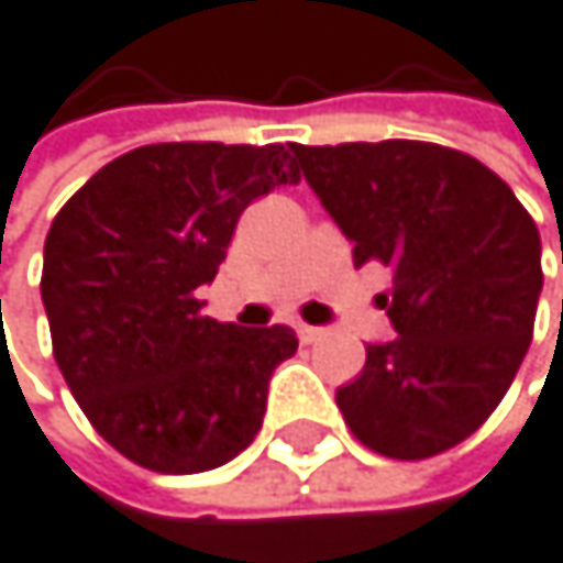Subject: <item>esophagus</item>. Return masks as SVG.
Instances as JSON below:
<instances>
[{
    "mask_svg": "<svg viewBox=\"0 0 563 563\" xmlns=\"http://www.w3.org/2000/svg\"><path fill=\"white\" fill-rule=\"evenodd\" d=\"M297 334H300V341H303V344H317V341L323 338V331H320V328H310V323H300Z\"/></svg>",
    "mask_w": 563,
    "mask_h": 563,
    "instance_id": "esophagus-1",
    "label": "esophagus"
}]
</instances>
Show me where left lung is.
<instances>
[{
  "label": "left lung",
  "instance_id": "left-lung-1",
  "mask_svg": "<svg viewBox=\"0 0 563 563\" xmlns=\"http://www.w3.org/2000/svg\"><path fill=\"white\" fill-rule=\"evenodd\" d=\"M290 151L354 243V266L391 269L378 307L398 338L367 344L364 372L338 388L347 429L388 460L460 445L500 405L533 338L544 273L530 212L483 162L432 141Z\"/></svg>",
  "mask_w": 563,
  "mask_h": 563
}]
</instances>
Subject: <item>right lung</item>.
Wrapping results in <instances>:
<instances>
[{"label":"right lung","mask_w":563,"mask_h":563,"mask_svg":"<svg viewBox=\"0 0 563 563\" xmlns=\"http://www.w3.org/2000/svg\"><path fill=\"white\" fill-rule=\"evenodd\" d=\"M300 172L284 144L168 141L103 165L46 232L53 357L90 426L131 463L206 473L256 439L284 323L202 313L243 209Z\"/></svg>","instance_id":"obj_1"}]
</instances>
